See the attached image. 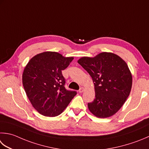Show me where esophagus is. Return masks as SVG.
<instances>
[{"instance_id":"34e87169","label":"esophagus","mask_w":149,"mask_h":149,"mask_svg":"<svg viewBox=\"0 0 149 149\" xmlns=\"http://www.w3.org/2000/svg\"><path fill=\"white\" fill-rule=\"evenodd\" d=\"M83 92H84V88H83V87H81V88H80V89L79 90V92L82 93Z\"/></svg>"}]
</instances>
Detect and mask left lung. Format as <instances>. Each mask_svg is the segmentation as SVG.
<instances>
[{
	"label": "left lung",
	"mask_w": 149,
	"mask_h": 149,
	"mask_svg": "<svg viewBox=\"0 0 149 149\" xmlns=\"http://www.w3.org/2000/svg\"><path fill=\"white\" fill-rule=\"evenodd\" d=\"M78 63L92 77L95 98L88 103L96 117L109 118L123 105L130 94L132 77L127 63L113 53L103 52L94 57H83Z\"/></svg>",
	"instance_id": "1"
}]
</instances>
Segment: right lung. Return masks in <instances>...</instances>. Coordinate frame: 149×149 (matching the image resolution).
Listing matches in <instances>:
<instances>
[{
  "mask_svg": "<svg viewBox=\"0 0 149 149\" xmlns=\"http://www.w3.org/2000/svg\"><path fill=\"white\" fill-rule=\"evenodd\" d=\"M73 59L57 52H45L35 55L26 66L23 86L32 106L40 114L49 117L61 114L77 94L65 88L62 74Z\"/></svg>",
  "mask_w": 149,
  "mask_h": 149,
  "instance_id": "obj_1",
  "label": "right lung"
}]
</instances>
